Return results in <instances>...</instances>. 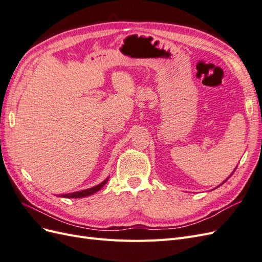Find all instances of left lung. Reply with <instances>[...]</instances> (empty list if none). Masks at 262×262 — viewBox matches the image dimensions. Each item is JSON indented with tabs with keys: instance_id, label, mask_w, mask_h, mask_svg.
Masks as SVG:
<instances>
[{
	"instance_id": "1",
	"label": "left lung",
	"mask_w": 262,
	"mask_h": 262,
	"mask_svg": "<svg viewBox=\"0 0 262 262\" xmlns=\"http://www.w3.org/2000/svg\"><path fill=\"white\" fill-rule=\"evenodd\" d=\"M236 168H237V167H236ZM236 168H235V169H236ZM235 169H234V171H235ZM234 171H233V172H234ZM233 172H232V173H231V175H233ZM228 178H229V177H228ZM228 178H227V179H228ZM227 179H226V180H227ZM226 180H224V181H223V182H222V184H221V185H223V184H224V182H225V181H226ZM217 187H219V186H217ZM215 189H216V188H215Z\"/></svg>"
}]
</instances>
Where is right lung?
<instances>
[{
	"mask_svg": "<svg viewBox=\"0 0 262 262\" xmlns=\"http://www.w3.org/2000/svg\"><path fill=\"white\" fill-rule=\"evenodd\" d=\"M109 177H107L104 181L100 182L99 185L95 186L93 188H89V189H85V190H81V191H76V192H72V193H66V194H59V196H62V198H71V199H80V198H84V196H87V195H91V194H94L95 192H97L98 190H100L102 187L105 186L106 182L108 181Z\"/></svg>",
	"mask_w": 262,
	"mask_h": 262,
	"instance_id": "obj_1",
	"label": "right lung"
}]
</instances>
